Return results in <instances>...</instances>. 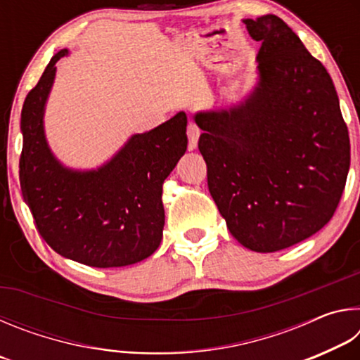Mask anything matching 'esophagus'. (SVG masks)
<instances>
[{
    "label": "esophagus",
    "mask_w": 360,
    "mask_h": 360,
    "mask_svg": "<svg viewBox=\"0 0 360 360\" xmlns=\"http://www.w3.org/2000/svg\"><path fill=\"white\" fill-rule=\"evenodd\" d=\"M200 129L197 125L191 122V124L187 125V136H188V149L193 150L197 148V143H198V138H200Z\"/></svg>",
    "instance_id": "esophagus-1"
}]
</instances>
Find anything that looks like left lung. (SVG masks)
I'll list each match as a JSON object with an SVG mask.
<instances>
[{"label":"left lung","mask_w":360,"mask_h":360,"mask_svg":"<svg viewBox=\"0 0 360 360\" xmlns=\"http://www.w3.org/2000/svg\"><path fill=\"white\" fill-rule=\"evenodd\" d=\"M259 85L245 105L200 112L198 149L230 233L255 252H276L330 221L349 172L348 127L319 60L276 15L246 19Z\"/></svg>","instance_id":"8db88e82"}]
</instances>
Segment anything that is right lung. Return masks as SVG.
Wrapping results in <instances>:
<instances>
[{
  "label": "right lung",
  "instance_id": "obj_1",
  "mask_svg": "<svg viewBox=\"0 0 360 360\" xmlns=\"http://www.w3.org/2000/svg\"><path fill=\"white\" fill-rule=\"evenodd\" d=\"M52 57L22 108V195L49 246L79 264L112 268L141 262L160 246L165 225L162 186L187 149V117L133 135L111 162L72 172L51 154L42 127L56 63Z\"/></svg>",
  "mask_w": 360,
  "mask_h": 360
}]
</instances>
